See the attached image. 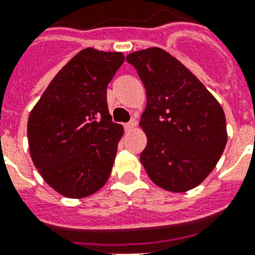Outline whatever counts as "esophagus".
I'll use <instances>...</instances> for the list:
<instances>
[{
  "mask_svg": "<svg viewBox=\"0 0 255 255\" xmlns=\"http://www.w3.org/2000/svg\"><path fill=\"white\" fill-rule=\"evenodd\" d=\"M136 124H138V122H136V119H131L129 122L124 124V128H126V129H131V128L136 127Z\"/></svg>",
  "mask_w": 255,
  "mask_h": 255,
  "instance_id": "1",
  "label": "esophagus"
}]
</instances>
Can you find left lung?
Returning a JSON list of instances; mask_svg holds the SVG:
<instances>
[{"instance_id":"obj_1","label":"left lung","mask_w":255,"mask_h":255,"mask_svg":"<svg viewBox=\"0 0 255 255\" xmlns=\"http://www.w3.org/2000/svg\"><path fill=\"white\" fill-rule=\"evenodd\" d=\"M146 89L140 127L147 144L140 162L164 190L197 187L220 160L227 143L223 108L180 61L160 47L127 56Z\"/></svg>"}]
</instances>
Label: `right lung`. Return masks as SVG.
<instances>
[{
	"label": "right lung",
	"mask_w": 255,
	"mask_h": 255,
	"mask_svg": "<svg viewBox=\"0 0 255 255\" xmlns=\"http://www.w3.org/2000/svg\"><path fill=\"white\" fill-rule=\"evenodd\" d=\"M123 63V53L83 49L31 111V158L47 184L65 197L91 195L111 175L123 127L112 122L106 89Z\"/></svg>",
	"instance_id": "1"
}]
</instances>
